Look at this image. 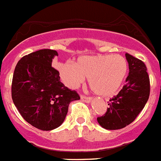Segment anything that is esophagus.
I'll list each match as a JSON object with an SVG mask.
<instances>
[{
  "instance_id": "34e87169",
  "label": "esophagus",
  "mask_w": 161,
  "mask_h": 161,
  "mask_svg": "<svg viewBox=\"0 0 161 161\" xmlns=\"http://www.w3.org/2000/svg\"><path fill=\"white\" fill-rule=\"evenodd\" d=\"M80 98H81V100L84 101L85 102H90L92 101V97H86L85 95H81L80 96Z\"/></svg>"
}]
</instances>
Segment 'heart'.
Instances as JSON below:
<instances>
[{
  "instance_id": "1",
  "label": "heart",
  "mask_w": 161,
  "mask_h": 161,
  "mask_svg": "<svg viewBox=\"0 0 161 161\" xmlns=\"http://www.w3.org/2000/svg\"><path fill=\"white\" fill-rule=\"evenodd\" d=\"M127 68L126 59L119 55H85L78 58L75 64L66 62L57 66L61 79L68 87H78L85 77H89L91 90L105 97L117 93Z\"/></svg>"
}]
</instances>
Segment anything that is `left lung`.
<instances>
[{"label": "left lung", "instance_id": "obj_1", "mask_svg": "<svg viewBox=\"0 0 161 161\" xmlns=\"http://www.w3.org/2000/svg\"><path fill=\"white\" fill-rule=\"evenodd\" d=\"M129 75L126 85L108 102L106 114L97 122L107 130H118L134 122L144 108L150 95V79L143 61L126 53Z\"/></svg>", "mask_w": 161, "mask_h": 161}]
</instances>
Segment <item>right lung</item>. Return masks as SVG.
<instances>
[{
    "instance_id": "right-lung-1",
    "label": "right lung",
    "mask_w": 161,
    "mask_h": 161,
    "mask_svg": "<svg viewBox=\"0 0 161 161\" xmlns=\"http://www.w3.org/2000/svg\"><path fill=\"white\" fill-rule=\"evenodd\" d=\"M56 51L42 49L26 55L15 67L11 86L14 105L28 123L42 130L57 128L68 106L79 100L76 90L65 87L59 71L52 67Z\"/></svg>"
}]
</instances>
